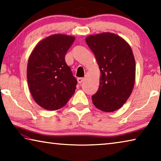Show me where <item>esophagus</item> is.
<instances>
[{
  "instance_id": "34e87169",
  "label": "esophagus",
  "mask_w": 161,
  "mask_h": 161,
  "mask_svg": "<svg viewBox=\"0 0 161 161\" xmlns=\"http://www.w3.org/2000/svg\"><path fill=\"white\" fill-rule=\"evenodd\" d=\"M84 80H85V78H84V77H80V78H78V79H77L78 83H79V84H81V83H82L83 81H84Z\"/></svg>"
}]
</instances>
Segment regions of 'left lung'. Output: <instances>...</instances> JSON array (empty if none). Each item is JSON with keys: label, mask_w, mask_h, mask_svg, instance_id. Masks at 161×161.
I'll return each mask as SVG.
<instances>
[{"label": "left lung", "mask_w": 161, "mask_h": 161, "mask_svg": "<svg viewBox=\"0 0 161 161\" xmlns=\"http://www.w3.org/2000/svg\"><path fill=\"white\" fill-rule=\"evenodd\" d=\"M86 42L94 54L101 72L94 105L105 112L123 106L131 94L136 78L133 52L126 40L111 32L89 35Z\"/></svg>", "instance_id": "1"}]
</instances>
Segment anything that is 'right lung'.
<instances>
[{
	"instance_id": "obj_1",
	"label": "right lung",
	"mask_w": 161,
	"mask_h": 161,
	"mask_svg": "<svg viewBox=\"0 0 161 161\" xmlns=\"http://www.w3.org/2000/svg\"><path fill=\"white\" fill-rule=\"evenodd\" d=\"M75 37L56 34L38 42L30 56L27 79L32 97L50 111L63 107L74 94L77 81L65 62Z\"/></svg>"
}]
</instances>
